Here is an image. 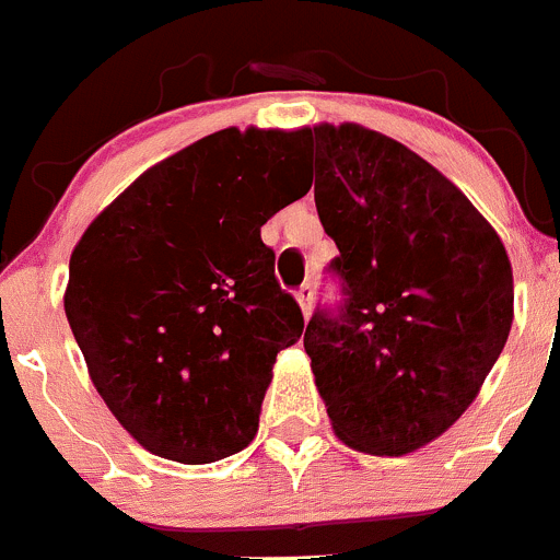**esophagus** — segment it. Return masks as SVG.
Returning <instances> with one entry per match:
<instances>
[{
    "mask_svg": "<svg viewBox=\"0 0 560 560\" xmlns=\"http://www.w3.org/2000/svg\"><path fill=\"white\" fill-rule=\"evenodd\" d=\"M295 298H298V303H301V312L306 314H312V306H314V290H312V284H303L301 290L295 292Z\"/></svg>",
    "mask_w": 560,
    "mask_h": 560,
    "instance_id": "1",
    "label": "esophagus"
}]
</instances>
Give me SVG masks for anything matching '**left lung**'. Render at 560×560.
I'll list each match as a JSON object with an SVG mask.
<instances>
[{
  "mask_svg": "<svg viewBox=\"0 0 560 560\" xmlns=\"http://www.w3.org/2000/svg\"><path fill=\"white\" fill-rule=\"evenodd\" d=\"M306 136L345 301L314 312L303 347L336 438L401 457L441 438L495 366L512 262L470 199L405 144L355 122Z\"/></svg>",
  "mask_w": 560,
  "mask_h": 560,
  "instance_id": "8db88e82",
  "label": "left lung"
}]
</instances>
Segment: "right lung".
Segmentation results:
<instances>
[{
    "mask_svg": "<svg viewBox=\"0 0 560 560\" xmlns=\"http://www.w3.org/2000/svg\"><path fill=\"white\" fill-rule=\"evenodd\" d=\"M306 130L224 128L136 177L81 235L65 314L92 385L183 465L254 441L273 363L303 334L265 221L308 191Z\"/></svg>",
    "mask_w": 560,
    "mask_h": 560,
    "instance_id": "1",
    "label": "right lung"
}]
</instances>
